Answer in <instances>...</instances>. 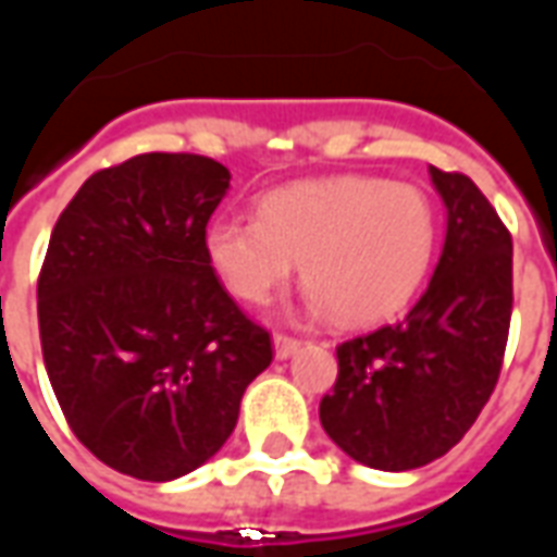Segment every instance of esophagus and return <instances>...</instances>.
Masks as SVG:
<instances>
[{
    "mask_svg": "<svg viewBox=\"0 0 557 557\" xmlns=\"http://www.w3.org/2000/svg\"><path fill=\"white\" fill-rule=\"evenodd\" d=\"M298 349H301V339H292L286 337V334H277V337H274V358H277V361H286V358H292Z\"/></svg>",
    "mask_w": 557,
    "mask_h": 557,
    "instance_id": "obj_1",
    "label": "esophagus"
}]
</instances>
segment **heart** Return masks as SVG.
<instances>
[{"label": "heart", "instance_id": "1", "mask_svg": "<svg viewBox=\"0 0 557 557\" xmlns=\"http://www.w3.org/2000/svg\"><path fill=\"white\" fill-rule=\"evenodd\" d=\"M435 253V211L423 190L370 175L277 187L256 218H218L206 230L208 265L247 304H265L301 262L313 313L367 325L418 295Z\"/></svg>", "mask_w": 557, "mask_h": 557}]
</instances>
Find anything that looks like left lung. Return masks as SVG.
I'll return each instance as SVG.
<instances>
[{
  "label": "left lung",
  "mask_w": 557,
  "mask_h": 557,
  "mask_svg": "<svg viewBox=\"0 0 557 557\" xmlns=\"http://www.w3.org/2000/svg\"><path fill=\"white\" fill-rule=\"evenodd\" d=\"M430 175L447 208L430 286L403 322L339 346L337 385L319 406L331 442L379 471L426 466L471 430L510 331V232L468 175L435 166Z\"/></svg>",
  "instance_id": "obj_1"
}]
</instances>
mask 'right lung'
I'll return each mask as SVG.
<instances>
[{"instance_id": "add662e5", "label": "right lung", "mask_w": 557, "mask_h": 557, "mask_svg": "<svg viewBox=\"0 0 557 557\" xmlns=\"http://www.w3.org/2000/svg\"><path fill=\"white\" fill-rule=\"evenodd\" d=\"M230 178L199 154H137L86 178L50 235L38 277L50 385L79 442L137 480L208 462L274 358L208 265Z\"/></svg>"}]
</instances>
